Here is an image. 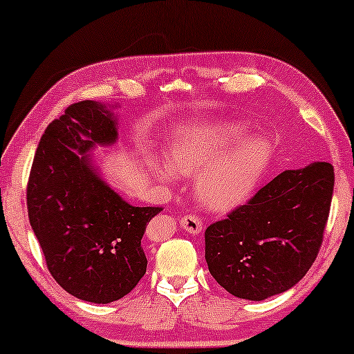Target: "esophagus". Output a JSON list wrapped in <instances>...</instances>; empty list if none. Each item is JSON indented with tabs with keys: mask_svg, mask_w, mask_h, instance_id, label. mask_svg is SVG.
Segmentation results:
<instances>
[{
	"mask_svg": "<svg viewBox=\"0 0 354 354\" xmlns=\"http://www.w3.org/2000/svg\"><path fill=\"white\" fill-rule=\"evenodd\" d=\"M180 227L185 232H188V234L196 235L203 230V221L195 214H187L180 219Z\"/></svg>",
	"mask_w": 354,
	"mask_h": 354,
	"instance_id": "esophagus-1",
	"label": "esophagus"
}]
</instances>
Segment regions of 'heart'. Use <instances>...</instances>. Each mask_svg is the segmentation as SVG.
Wrapping results in <instances>:
<instances>
[{"label": "heart", "instance_id": "1", "mask_svg": "<svg viewBox=\"0 0 354 354\" xmlns=\"http://www.w3.org/2000/svg\"><path fill=\"white\" fill-rule=\"evenodd\" d=\"M241 124L196 129L174 142L169 167H159L164 178L174 174L193 176L195 195L212 211H229L243 203L259 182L270 161V145L261 137H248Z\"/></svg>", "mask_w": 354, "mask_h": 354}]
</instances>
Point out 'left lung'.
<instances>
[{"mask_svg":"<svg viewBox=\"0 0 354 354\" xmlns=\"http://www.w3.org/2000/svg\"><path fill=\"white\" fill-rule=\"evenodd\" d=\"M333 183L328 162L285 171L207 227L206 263L216 282L251 301L298 283L321 250Z\"/></svg>","mask_w":354,"mask_h":354,"instance_id":"1","label":"left lung"}]
</instances>
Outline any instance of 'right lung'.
Returning a JSON list of instances; mask_svg holds the SVG:
<instances>
[{
    "label": "right lung",
    "instance_id": "add662e5",
    "mask_svg": "<svg viewBox=\"0 0 354 354\" xmlns=\"http://www.w3.org/2000/svg\"><path fill=\"white\" fill-rule=\"evenodd\" d=\"M86 138V140L83 138ZM118 138L96 101L69 106L38 143L27 183L28 221L53 279L84 301H118L147 272L142 239L161 206H130L93 171V143Z\"/></svg>",
    "mask_w": 354,
    "mask_h": 354
}]
</instances>
